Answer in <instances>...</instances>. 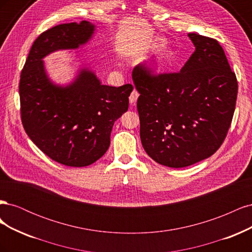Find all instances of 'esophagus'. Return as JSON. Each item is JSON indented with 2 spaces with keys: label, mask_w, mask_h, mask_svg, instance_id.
Wrapping results in <instances>:
<instances>
[{
  "label": "esophagus",
  "mask_w": 252,
  "mask_h": 252,
  "mask_svg": "<svg viewBox=\"0 0 252 252\" xmlns=\"http://www.w3.org/2000/svg\"><path fill=\"white\" fill-rule=\"evenodd\" d=\"M138 97H139V93L135 89H133L130 96H129V102H130V104L133 105V104H135L136 100H138Z\"/></svg>",
  "instance_id": "34e87169"
}]
</instances>
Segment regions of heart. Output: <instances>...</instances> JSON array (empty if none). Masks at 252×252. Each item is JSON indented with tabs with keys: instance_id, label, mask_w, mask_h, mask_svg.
Segmentation results:
<instances>
[{
	"instance_id": "1",
	"label": "heart",
	"mask_w": 252,
	"mask_h": 252,
	"mask_svg": "<svg viewBox=\"0 0 252 252\" xmlns=\"http://www.w3.org/2000/svg\"><path fill=\"white\" fill-rule=\"evenodd\" d=\"M173 58V53L170 50H164L163 52L159 53L158 56V63L159 64H165L168 63L172 60Z\"/></svg>"
}]
</instances>
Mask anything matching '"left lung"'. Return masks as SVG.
<instances>
[{
    "label": "left lung",
    "mask_w": 252,
    "mask_h": 252,
    "mask_svg": "<svg viewBox=\"0 0 252 252\" xmlns=\"http://www.w3.org/2000/svg\"><path fill=\"white\" fill-rule=\"evenodd\" d=\"M195 50L181 71L152 74L139 64L132 80L147 155L158 164L182 168L211 157L230 127L238 81L220 43L188 33Z\"/></svg>",
    "instance_id": "left-lung-1"
}]
</instances>
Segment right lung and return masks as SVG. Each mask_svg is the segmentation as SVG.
Instances as JSON below:
<instances>
[{
	"mask_svg": "<svg viewBox=\"0 0 252 252\" xmlns=\"http://www.w3.org/2000/svg\"><path fill=\"white\" fill-rule=\"evenodd\" d=\"M94 32L87 21L46 30L33 42L21 72L23 127L45 155L65 166H88L104 156L114 122L127 111L133 89L131 84L102 85L88 68L65 87L48 79L42 59L56 50L79 48Z\"/></svg>",
	"mask_w": 252,
	"mask_h": 252,
	"instance_id": "1",
	"label": "right lung"
}]
</instances>
